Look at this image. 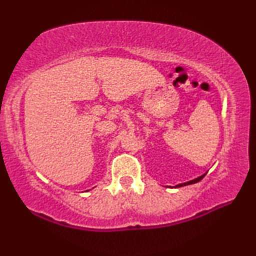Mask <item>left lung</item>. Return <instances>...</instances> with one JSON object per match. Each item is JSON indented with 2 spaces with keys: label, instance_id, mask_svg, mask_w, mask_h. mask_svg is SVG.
<instances>
[{
  "label": "left lung",
  "instance_id": "obj_1",
  "mask_svg": "<svg viewBox=\"0 0 256 256\" xmlns=\"http://www.w3.org/2000/svg\"><path fill=\"white\" fill-rule=\"evenodd\" d=\"M206 176V174H204V175H201L200 177H198V178H194V179H192V180H190V182H184V184H177V186H175L176 188H178V187H182V186H187V184H196V182H200L201 179H202L204 177Z\"/></svg>",
  "mask_w": 256,
  "mask_h": 256
}]
</instances>
